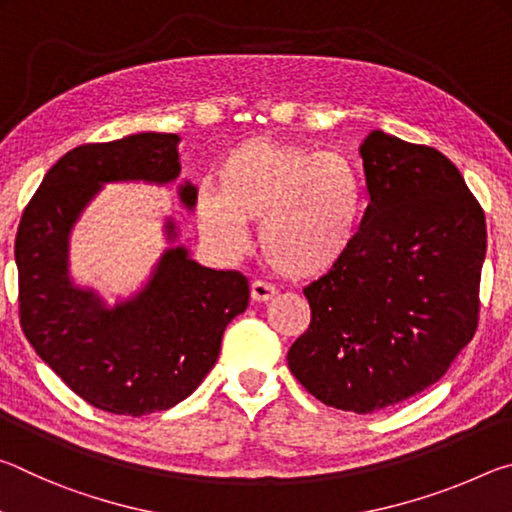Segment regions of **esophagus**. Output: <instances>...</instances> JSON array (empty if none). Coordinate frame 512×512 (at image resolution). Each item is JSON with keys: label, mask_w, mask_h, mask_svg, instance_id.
<instances>
[{"label": "esophagus", "mask_w": 512, "mask_h": 512, "mask_svg": "<svg viewBox=\"0 0 512 512\" xmlns=\"http://www.w3.org/2000/svg\"><path fill=\"white\" fill-rule=\"evenodd\" d=\"M277 293V289L273 287V284H268L264 280H255L253 284H250V296H253L255 302H266L271 300Z\"/></svg>", "instance_id": "esophagus-1"}]
</instances>
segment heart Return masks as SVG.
<instances>
[{"label": "heart", "mask_w": 512, "mask_h": 512, "mask_svg": "<svg viewBox=\"0 0 512 512\" xmlns=\"http://www.w3.org/2000/svg\"><path fill=\"white\" fill-rule=\"evenodd\" d=\"M196 219L223 255L244 253L248 221L275 271L316 277L348 255L361 221V183L341 153L253 140L232 149L216 185L196 194Z\"/></svg>", "instance_id": "1"}]
</instances>
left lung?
Here are the masks:
<instances>
[{
    "label": "left lung",
    "instance_id": "8db88e82",
    "mask_svg": "<svg viewBox=\"0 0 512 512\" xmlns=\"http://www.w3.org/2000/svg\"><path fill=\"white\" fill-rule=\"evenodd\" d=\"M370 203L339 264L307 284V332L287 354L307 391L372 413L445 375L479 325L485 214L443 153L372 131Z\"/></svg>",
    "mask_w": 512,
    "mask_h": 512
}]
</instances>
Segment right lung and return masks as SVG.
I'll return each instance as SVG.
<instances>
[{"label":"right lung","instance_id":"1","mask_svg":"<svg viewBox=\"0 0 512 512\" xmlns=\"http://www.w3.org/2000/svg\"><path fill=\"white\" fill-rule=\"evenodd\" d=\"M176 146L173 133L76 146L47 171L17 228L24 336L76 395L115 415L167 411L192 395L219 359L225 327L248 307L244 273L205 268L185 248H169L149 284L112 309L69 280V232L83 207L103 183L176 180ZM180 201L194 207L196 187H180ZM167 232L176 237L173 221Z\"/></svg>","mask_w":512,"mask_h":512}]
</instances>
